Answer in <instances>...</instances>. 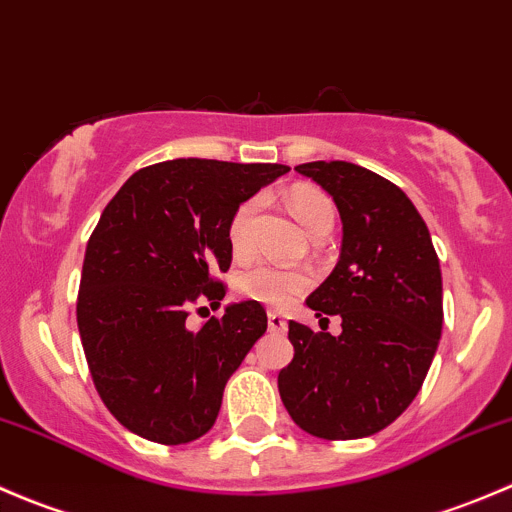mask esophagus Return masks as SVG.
<instances>
[{"label": "esophagus", "mask_w": 512, "mask_h": 512, "mask_svg": "<svg viewBox=\"0 0 512 512\" xmlns=\"http://www.w3.org/2000/svg\"><path fill=\"white\" fill-rule=\"evenodd\" d=\"M267 327H270V332H275V334H285L287 319L282 317L280 312H267Z\"/></svg>", "instance_id": "obj_1"}]
</instances>
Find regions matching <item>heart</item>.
<instances>
[{
    "label": "heart",
    "instance_id": "b5f03b06",
    "mask_svg": "<svg viewBox=\"0 0 512 512\" xmlns=\"http://www.w3.org/2000/svg\"><path fill=\"white\" fill-rule=\"evenodd\" d=\"M285 200L292 218L309 237L332 230L337 210H334L332 198L327 193H322L314 185H294L292 190H287ZM260 205V200L252 198L245 200L232 213L230 225H227V240H230V250L237 260H245L255 250V223L257 215H260ZM309 282H312V277L302 267L267 265L265 262V265H255L242 272L240 280H237V289L255 302L270 304V307H287L302 289H307Z\"/></svg>",
    "mask_w": 512,
    "mask_h": 512
}]
</instances>
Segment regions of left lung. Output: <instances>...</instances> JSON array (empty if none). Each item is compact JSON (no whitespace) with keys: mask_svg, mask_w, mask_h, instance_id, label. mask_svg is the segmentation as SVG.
Segmentation results:
<instances>
[{"mask_svg":"<svg viewBox=\"0 0 512 512\" xmlns=\"http://www.w3.org/2000/svg\"><path fill=\"white\" fill-rule=\"evenodd\" d=\"M334 200L342 250L332 275L307 297L319 324L289 322L294 359L277 376L282 404L302 431L327 441L379 433L416 399L443 329V280L431 232L406 193L344 163L297 165Z\"/></svg>","mask_w":512,"mask_h":512,"instance_id":"left-lung-1","label":"left lung"}]
</instances>
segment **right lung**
I'll return each instance as SVG.
<instances>
[{
  "mask_svg": "<svg viewBox=\"0 0 512 512\" xmlns=\"http://www.w3.org/2000/svg\"><path fill=\"white\" fill-rule=\"evenodd\" d=\"M287 170L165 160L133 173L101 213L76 322L98 396L136 436L180 446L213 428L227 379L267 332V314L247 299L200 329L185 319L193 304L220 307L225 287L213 275L230 267L232 213Z\"/></svg>",
  "mask_w": 512,
  "mask_h": 512,
  "instance_id": "add662e5",
  "label": "right lung"
}]
</instances>
